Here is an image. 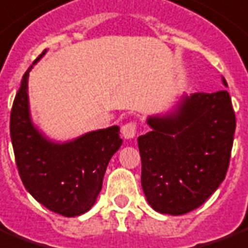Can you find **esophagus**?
<instances>
[{"label": "esophagus", "instance_id": "esophagus-1", "mask_svg": "<svg viewBox=\"0 0 248 248\" xmlns=\"http://www.w3.org/2000/svg\"><path fill=\"white\" fill-rule=\"evenodd\" d=\"M137 122H128V124H124L122 128H121V132H122V137L124 139H132V138L137 135Z\"/></svg>", "mask_w": 248, "mask_h": 248}]
</instances>
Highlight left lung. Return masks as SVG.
Instances as JSON below:
<instances>
[{
    "label": "left lung",
    "instance_id": "left-lung-1",
    "mask_svg": "<svg viewBox=\"0 0 248 248\" xmlns=\"http://www.w3.org/2000/svg\"><path fill=\"white\" fill-rule=\"evenodd\" d=\"M147 124L152 131L138 138L147 202L165 215L191 212L216 191L229 168L235 131L230 94L183 96L174 111Z\"/></svg>",
    "mask_w": 248,
    "mask_h": 248
}]
</instances>
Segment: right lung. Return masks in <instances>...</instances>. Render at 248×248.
<instances>
[{"label": "right lung", "instance_id": "right-lung-1", "mask_svg": "<svg viewBox=\"0 0 248 248\" xmlns=\"http://www.w3.org/2000/svg\"><path fill=\"white\" fill-rule=\"evenodd\" d=\"M45 50L33 62L44 56ZM24 73L10 114V137L19 175L27 191L49 211L74 217L90 211L103 187L111 156L122 144L120 127L91 131L67 143H53L30 117Z\"/></svg>", "mask_w": 248, "mask_h": 248}]
</instances>
